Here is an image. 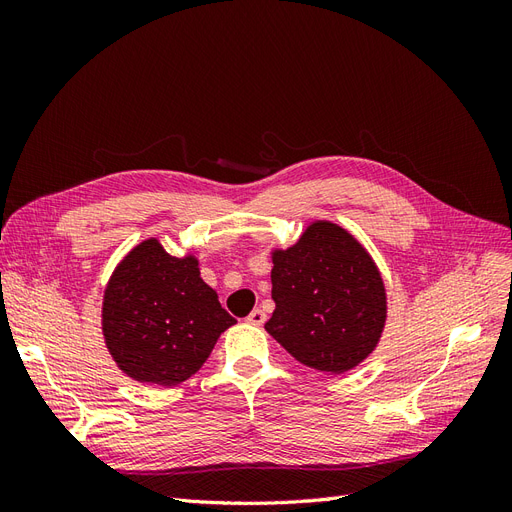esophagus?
<instances>
[{"mask_svg":"<svg viewBox=\"0 0 512 512\" xmlns=\"http://www.w3.org/2000/svg\"><path fill=\"white\" fill-rule=\"evenodd\" d=\"M247 322L250 324H254V327H262V324H265V320H267V314H265V309H254V312L245 318Z\"/></svg>","mask_w":512,"mask_h":512,"instance_id":"1","label":"esophagus"}]
</instances>
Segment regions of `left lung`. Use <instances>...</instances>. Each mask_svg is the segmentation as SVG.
Wrapping results in <instances>:
<instances>
[{"mask_svg": "<svg viewBox=\"0 0 512 512\" xmlns=\"http://www.w3.org/2000/svg\"><path fill=\"white\" fill-rule=\"evenodd\" d=\"M275 312L265 329L299 363L342 374L376 348L386 294L374 260L344 228L316 222L273 254Z\"/></svg>", "mask_w": 512, "mask_h": 512, "instance_id": "8db88e82", "label": "left lung"}]
</instances>
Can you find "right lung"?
I'll return each instance as SVG.
<instances>
[{
	"mask_svg": "<svg viewBox=\"0 0 512 512\" xmlns=\"http://www.w3.org/2000/svg\"><path fill=\"white\" fill-rule=\"evenodd\" d=\"M200 280L196 258L149 239L123 258L106 286L102 331L115 363L138 382L175 386L203 367L235 324Z\"/></svg>",
	"mask_w": 512,
	"mask_h": 512,
	"instance_id": "1",
	"label": "right lung"
}]
</instances>
